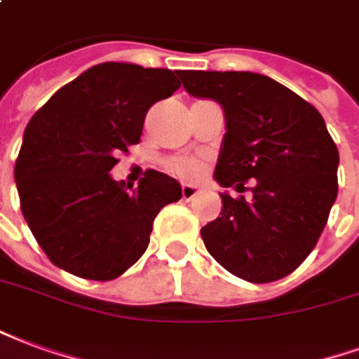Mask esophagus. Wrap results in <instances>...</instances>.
Wrapping results in <instances>:
<instances>
[{
	"label": "esophagus",
	"instance_id": "esophagus-1",
	"mask_svg": "<svg viewBox=\"0 0 359 359\" xmlns=\"http://www.w3.org/2000/svg\"><path fill=\"white\" fill-rule=\"evenodd\" d=\"M198 192H200V188L198 187H192V184H182V198H184V200H192V198L198 196Z\"/></svg>",
	"mask_w": 359,
	"mask_h": 359
}]
</instances>
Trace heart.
Segmentation results:
<instances>
[{
    "mask_svg": "<svg viewBox=\"0 0 359 359\" xmlns=\"http://www.w3.org/2000/svg\"><path fill=\"white\" fill-rule=\"evenodd\" d=\"M167 169L175 175H179L182 179H196L203 172V161L200 158H190V156H179L165 161Z\"/></svg>",
    "mask_w": 359,
    "mask_h": 359,
    "instance_id": "b5f03b06",
    "label": "heart"
}]
</instances>
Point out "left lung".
Masks as SVG:
<instances>
[{
    "label": "left lung",
    "instance_id": "obj_1",
    "mask_svg": "<svg viewBox=\"0 0 359 359\" xmlns=\"http://www.w3.org/2000/svg\"><path fill=\"white\" fill-rule=\"evenodd\" d=\"M192 97L217 100L226 118L215 180L253 200L220 194L219 219L201 228L207 251L251 283L285 278L320 240L337 200L339 150L314 106L253 72L180 70Z\"/></svg>",
    "mask_w": 359,
    "mask_h": 359
}]
</instances>
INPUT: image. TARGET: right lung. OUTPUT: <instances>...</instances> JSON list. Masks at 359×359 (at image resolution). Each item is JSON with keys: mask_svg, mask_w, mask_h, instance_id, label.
<instances>
[{"mask_svg": "<svg viewBox=\"0 0 359 359\" xmlns=\"http://www.w3.org/2000/svg\"><path fill=\"white\" fill-rule=\"evenodd\" d=\"M180 70L102 62L60 87L24 131L15 163L20 209L55 266L108 281L139 261L156 215L180 184L148 169L139 188L112 179L139 144L146 112L180 87Z\"/></svg>", "mask_w": 359, "mask_h": 359, "instance_id": "right-lung-1", "label": "right lung"}]
</instances>
